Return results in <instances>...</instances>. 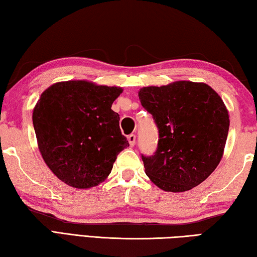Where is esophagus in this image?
Listing matches in <instances>:
<instances>
[{
	"label": "esophagus",
	"mask_w": 257,
	"mask_h": 257,
	"mask_svg": "<svg viewBox=\"0 0 257 257\" xmlns=\"http://www.w3.org/2000/svg\"><path fill=\"white\" fill-rule=\"evenodd\" d=\"M127 140H128V143L131 147H133L135 142H137V137H135V134H130L127 137Z\"/></svg>",
	"instance_id": "esophagus-1"
}]
</instances>
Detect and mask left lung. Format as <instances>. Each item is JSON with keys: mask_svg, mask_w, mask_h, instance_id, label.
Masks as SVG:
<instances>
[{"mask_svg": "<svg viewBox=\"0 0 257 257\" xmlns=\"http://www.w3.org/2000/svg\"><path fill=\"white\" fill-rule=\"evenodd\" d=\"M139 98L159 132L152 156H142L145 173L164 191L190 190L220 162L229 128L224 101L206 84L176 81L144 87Z\"/></svg>", "mask_w": 257, "mask_h": 257, "instance_id": "obj_1", "label": "left lung"}]
</instances>
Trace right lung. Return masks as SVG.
Segmentation results:
<instances>
[{
  "mask_svg": "<svg viewBox=\"0 0 257 257\" xmlns=\"http://www.w3.org/2000/svg\"><path fill=\"white\" fill-rule=\"evenodd\" d=\"M120 93L119 87L85 80L57 83L42 93L33 127L43 160L62 182L78 189L97 186L128 147L112 109Z\"/></svg>",
  "mask_w": 257,
  "mask_h": 257,
  "instance_id": "1",
  "label": "right lung"
}]
</instances>
